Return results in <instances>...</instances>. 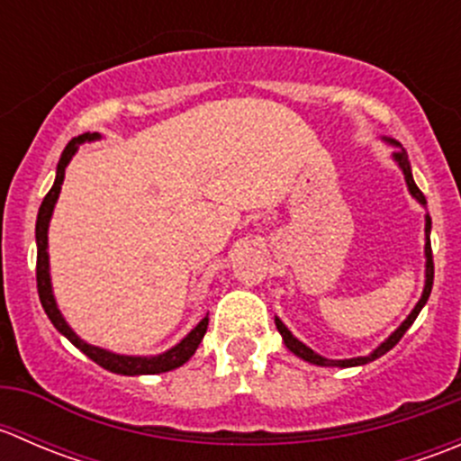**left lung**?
I'll use <instances>...</instances> for the list:
<instances>
[{
	"label": "left lung",
	"mask_w": 461,
	"mask_h": 461,
	"mask_svg": "<svg viewBox=\"0 0 461 461\" xmlns=\"http://www.w3.org/2000/svg\"><path fill=\"white\" fill-rule=\"evenodd\" d=\"M394 160H397L399 167H402L403 176H406L408 189H411L412 196H415L417 201H420L421 204H426V196H424V194H421V189L417 187L415 180H412L411 162H408V153L403 151V149H399V151L394 153ZM432 278H435V263H432V249H430V216H426V287H424V294H421L420 303L415 305V310H412V312L408 314V319L403 321V323L399 325V328L394 330V332L390 334V337L385 339V341L381 343L379 348H376L373 355H368V357H357V359H343V361L325 359V357H321V355H317V352H314V350H310V348L305 346V343H301L299 339L292 337V332L285 328V325H283L281 319H276V328H278V332H281V337H283V341H285V346L290 348V350L294 352L296 357H301V359L310 361V364H317V366H337V368H352V366H364V364H368V361L379 359L381 355H385V352L393 350V348L397 346L399 339H402L403 334H406V330L411 328L412 321L417 319V314L421 312V308H424L426 301H429L430 290H432Z\"/></svg>",
	"instance_id": "8db88e82"
}]
</instances>
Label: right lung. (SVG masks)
<instances>
[{
	"mask_svg": "<svg viewBox=\"0 0 461 461\" xmlns=\"http://www.w3.org/2000/svg\"><path fill=\"white\" fill-rule=\"evenodd\" d=\"M97 133H82V136L73 138L71 142L67 144V149L62 151V158L58 162V176H55V183L50 187V192L46 194L44 201L40 204V213H37L35 222V239H37V294H40L41 308H44L46 317L50 319V323L68 339L76 348H80L82 352L88 357V359L95 361L97 366H102L104 370H111V373L118 375H158V373H169V370L178 368L185 361H189V357L196 352V348L201 346L204 332H207L209 317H204L183 341L178 343L171 350L162 352L158 357H124V355H113V352H106L102 348L88 346V343L82 341L76 332L67 325V321L59 314L58 305H55L53 292H50V276H49V252H46V231H49V221L50 213H53L55 201L59 196V189H62L64 183V171H67L68 160L73 158V153L77 151L85 140H95Z\"/></svg>",
	"mask_w": 461,
	"mask_h": 461,
	"instance_id": "1",
	"label": "right lung"
}]
</instances>
